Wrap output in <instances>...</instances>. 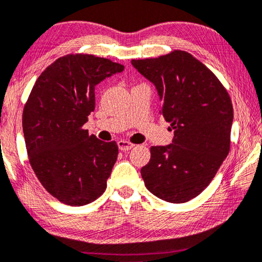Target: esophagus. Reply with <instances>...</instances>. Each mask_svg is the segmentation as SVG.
I'll use <instances>...</instances> for the list:
<instances>
[{
    "mask_svg": "<svg viewBox=\"0 0 262 262\" xmlns=\"http://www.w3.org/2000/svg\"><path fill=\"white\" fill-rule=\"evenodd\" d=\"M118 146H119V149L122 150V151H128L130 150L133 147H134V144L128 142V141H124V140H120L118 142Z\"/></svg>",
    "mask_w": 262,
    "mask_h": 262,
    "instance_id": "esophagus-1",
    "label": "esophagus"
}]
</instances>
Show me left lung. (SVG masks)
<instances>
[{"instance_id": "8db88e82", "label": "left lung", "mask_w": 262, "mask_h": 262, "mask_svg": "<svg viewBox=\"0 0 262 262\" xmlns=\"http://www.w3.org/2000/svg\"><path fill=\"white\" fill-rule=\"evenodd\" d=\"M132 64L155 85L161 114L174 130L170 144L150 148L149 162L141 168L144 185L165 201H189L227 158L232 101L216 76L189 53L174 50Z\"/></svg>"}]
</instances>
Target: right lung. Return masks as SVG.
I'll use <instances>...</instances> for the list:
<instances>
[{
    "label": "right lung",
    "mask_w": 262,
    "mask_h": 262,
    "mask_svg": "<svg viewBox=\"0 0 262 262\" xmlns=\"http://www.w3.org/2000/svg\"><path fill=\"white\" fill-rule=\"evenodd\" d=\"M123 69L108 58L70 54L47 67L31 89L22 116L29 162L47 192L66 205H87L106 190L118 144L82 126L95 109L96 85Z\"/></svg>",
    "instance_id": "add662e5"
}]
</instances>
